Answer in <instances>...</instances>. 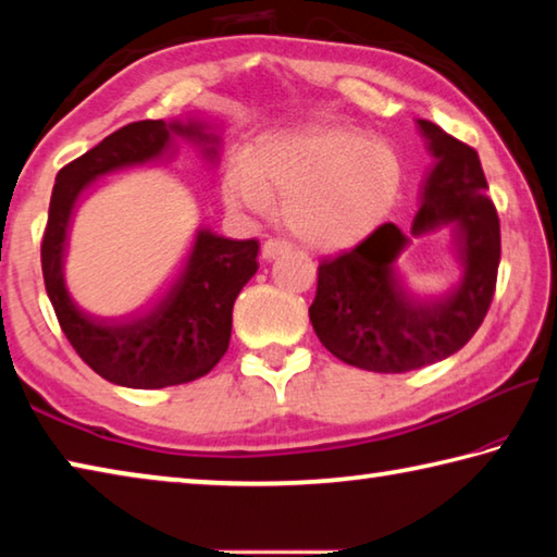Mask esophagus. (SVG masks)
I'll return each instance as SVG.
<instances>
[{"mask_svg": "<svg viewBox=\"0 0 557 557\" xmlns=\"http://www.w3.org/2000/svg\"><path fill=\"white\" fill-rule=\"evenodd\" d=\"M289 250V243L282 240V238H268L265 243H262V258L265 260H275L277 256H282V252Z\"/></svg>", "mask_w": 557, "mask_h": 557, "instance_id": "1", "label": "esophagus"}]
</instances>
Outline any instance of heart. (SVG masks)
Returning <instances> with one entry per match:
<instances>
[{
	"mask_svg": "<svg viewBox=\"0 0 557 557\" xmlns=\"http://www.w3.org/2000/svg\"><path fill=\"white\" fill-rule=\"evenodd\" d=\"M223 196L233 209L268 213L282 196V221L301 243L338 250L363 240L391 213L403 166L391 147L356 129L309 125L262 135L250 162L223 169Z\"/></svg>",
	"mask_w": 557,
	"mask_h": 557,
	"instance_id": "obj_1",
	"label": "heart"
}]
</instances>
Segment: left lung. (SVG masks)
I'll return each instance as SVG.
<instances>
[{
    "mask_svg": "<svg viewBox=\"0 0 557 557\" xmlns=\"http://www.w3.org/2000/svg\"><path fill=\"white\" fill-rule=\"evenodd\" d=\"M435 154L410 233L451 225L461 280L442 295L414 289L400 272L410 243L395 223H383L356 248L319 262L312 326L344 363L375 373H405L459 351L492 307L502 228L479 154L430 120H418Z\"/></svg>",
    "mask_w": 557,
    "mask_h": 557,
    "instance_id": "1",
    "label": "left lung"
}]
</instances>
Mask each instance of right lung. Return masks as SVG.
<instances>
[{
    "label": "right lung",
    "mask_w": 557,
    "mask_h": 557,
    "mask_svg": "<svg viewBox=\"0 0 557 557\" xmlns=\"http://www.w3.org/2000/svg\"><path fill=\"white\" fill-rule=\"evenodd\" d=\"M174 137L213 159L219 137L203 122L139 120L65 164L55 176L41 240L44 285L65 338L102 379L125 388H166L201 379L228 351L233 301L258 272L256 238L231 240L201 228L132 305L98 307L65 285V245L75 201L98 176L162 157Z\"/></svg>",
    "instance_id": "right-lung-1"
}]
</instances>
